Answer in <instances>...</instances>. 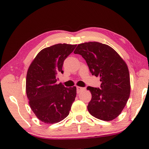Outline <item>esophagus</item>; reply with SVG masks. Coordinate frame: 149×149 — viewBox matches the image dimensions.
Wrapping results in <instances>:
<instances>
[{
	"mask_svg": "<svg viewBox=\"0 0 149 149\" xmlns=\"http://www.w3.org/2000/svg\"><path fill=\"white\" fill-rule=\"evenodd\" d=\"M85 90V88H83V87H80V86H77V92L79 93L81 92L82 91H83Z\"/></svg>",
	"mask_w": 149,
	"mask_h": 149,
	"instance_id": "34e87169",
	"label": "esophagus"
}]
</instances>
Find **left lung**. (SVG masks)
Masks as SVG:
<instances>
[{
	"label": "left lung",
	"mask_w": 149,
	"mask_h": 149,
	"mask_svg": "<svg viewBox=\"0 0 149 149\" xmlns=\"http://www.w3.org/2000/svg\"><path fill=\"white\" fill-rule=\"evenodd\" d=\"M86 60L93 75L100 76V88L88 86L91 99L88 110L95 118L110 121L116 118L124 108L130 95L129 69L115 50L99 42L79 44L74 50Z\"/></svg>",
	"instance_id": "left-lung-1"
}]
</instances>
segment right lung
<instances>
[{
    "instance_id": "1",
    "label": "right lung",
    "mask_w": 149,
    "mask_h": 149,
    "mask_svg": "<svg viewBox=\"0 0 149 149\" xmlns=\"http://www.w3.org/2000/svg\"><path fill=\"white\" fill-rule=\"evenodd\" d=\"M77 45L59 43L42 49L31 63L26 77V93L31 109L45 123L59 122L69 115L76 87L57 84L65 59Z\"/></svg>"
}]
</instances>
